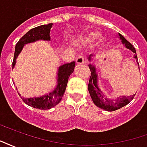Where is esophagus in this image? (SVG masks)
I'll use <instances>...</instances> for the list:
<instances>
[{"label": "esophagus", "instance_id": "obj_1", "mask_svg": "<svg viewBox=\"0 0 147 147\" xmlns=\"http://www.w3.org/2000/svg\"><path fill=\"white\" fill-rule=\"evenodd\" d=\"M76 62L77 64H84V63H86V58L84 57V56L80 55V57H77Z\"/></svg>", "mask_w": 147, "mask_h": 147}]
</instances>
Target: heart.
Returning a JSON list of instances; mask_svg holds the SVG:
<instances>
[{
	"mask_svg": "<svg viewBox=\"0 0 147 147\" xmlns=\"http://www.w3.org/2000/svg\"><path fill=\"white\" fill-rule=\"evenodd\" d=\"M95 38H96L95 33L91 32V33H90L89 34L86 35V36L84 37L83 38H84V41H85V42H87V43H90V42H92L93 40ZM97 39H98V42H100L101 41H102V38L99 36V35H98V36H97Z\"/></svg>",
	"mask_w": 147,
	"mask_h": 147,
	"instance_id": "heart-1",
	"label": "heart"
}]
</instances>
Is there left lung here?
<instances>
[{"instance_id": "left-lung-1", "label": "left lung", "mask_w": 147, "mask_h": 147, "mask_svg": "<svg viewBox=\"0 0 147 147\" xmlns=\"http://www.w3.org/2000/svg\"><path fill=\"white\" fill-rule=\"evenodd\" d=\"M120 38L121 39L123 44H124V45L126 46L127 48L131 49L133 53H136L135 56H134V57L138 61V57H137V55H136V51L135 47L127 40L124 38V37L123 35H121L120 34ZM90 56L89 57L90 61V58H91ZM137 62L139 64V61H137ZM88 66H89L90 70V77L89 84H88V90H89L90 95L91 98H92L93 102L98 107L104 110L112 112V111L117 110V109L125 106L134 98V97L136 96V94L128 96V97L122 96V97L118 98L115 99V100H110V99H108L107 98H105L104 94L99 90V88L98 87V85H97V83H98V77H97V75L95 73V67H94V66L91 65V64H89Z\"/></svg>"}]
</instances>
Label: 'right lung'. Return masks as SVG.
I'll use <instances>...</instances> for the list:
<instances>
[{"label": "right lung", "instance_id": "1", "mask_svg": "<svg viewBox=\"0 0 147 147\" xmlns=\"http://www.w3.org/2000/svg\"><path fill=\"white\" fill-rule=\"evenodd\" d=\"M53 24L48 25H42L39 27H34L30 30L27 34H25L22 37L19 42L16 45L15 48V53L13 61H12V67L16 64V60L18 55L20 53L24 45L27 43L35 42L39 39L42 40H50L49 32L51 29ZM76 63L72 61L68 64H65L59 67L58 70V84L53 91L49 93L47 95H44L40 98H23L27 105H30L33 108L40 109H49L54 107L61 102L62 97L64 95V91L66 90L68 78L70 75L74 71Z\"/></svg>", "mask_w": 147, "mask_h": 147}]
</instances>
